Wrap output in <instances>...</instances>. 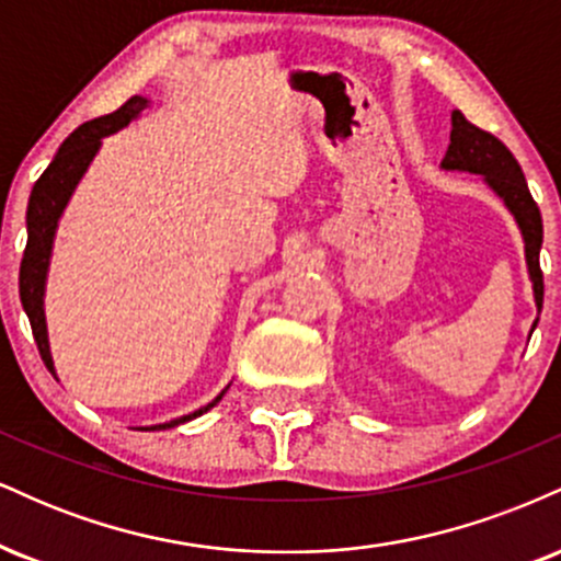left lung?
<instances>
[{
    "instance_id": "obj_1",
    "label": "left lung",
    "mask_w": 561,
    "mask_h": 561,
    "mask_svg": "<svg viewBox=\"0 0 561 561\" xmlns=\"http://www.w3.org/2000/svg\"><path fill=\"white\" fill-rule=\"evenodd\" d=\"M440 169L480 173L495 195L504 199L508 214L514 216L519 231H523L527 272H530L533 295H536V306L540 311L543 308V272H540L538 255L540 244H543V221H540V210L530 190H527L525 173L517 160L506 150L504 141L469 124L465 115L454 111L450 115V145ZM536 327L538 319L533 321V330Z\"/></svg>"
}]
</instances>
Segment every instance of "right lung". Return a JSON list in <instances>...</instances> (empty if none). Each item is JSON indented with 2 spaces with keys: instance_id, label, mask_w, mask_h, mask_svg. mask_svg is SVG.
<instances>
[{
  "instance_id": "add662e5",
  "label": "right lung",
  "mask_w": 561,
  "mask_h": 561,
  "mask_svg": "<svg viewBox=\"0 0 561 561\" xmlns=\"http://www.w3.org/2000/svg\"><path fill=\"white\" fill-rule=\"evenodd\" d=\"M147 105H150L147 96H131V100L124 102L115 113L81 124L66 141H62L60 150H57V156L53 158V163L47 165V171L38 176L34 190H31L28 210H25L28 242H25L23 261H21V302H23V311L28 313L34 340L38 345V353H42V362L47 364V369L53 371V375H55V364H53V353H49L47 319H44V287H47V272H49V259H53L57 221H60L70 195H73V190L79 186L81 176L89 169V163L94 160L96 150H100L102 139L111 137V134L121 131V128L131 124V121L137 118ZM224 392H218L214 401L203 405V409L192 411V414L179 416V420H171L165 424H156V427H145V430H171L176 427V424L195 420V416L214 409V405L224 398Z\"/></svg>"
}]
</instances>
